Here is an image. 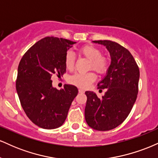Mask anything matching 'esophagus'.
<instances>
[{
  "label": "esophagus",
  "instance_id": "obj_1",
  "mask_svg": "<svg viewBox=\"0 0 158 158\" xmlns=\"http://www.w3.org/2000/svg\"><path fill=\"white\" fill-rule=\"evenodd\" d=\"M79 93H80V94L85 93V90L83 89H79Z\"/></svg>",
  "mask_w": 158,
  "mask_h": 158
}]
</instances>
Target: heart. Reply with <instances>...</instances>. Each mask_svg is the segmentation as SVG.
<instances>
[{"instance_id": "heart-1", "label": "heart", "mask_w": 158, "mask_h": 158, "mask_svg": "<svg viewBox=\"0 0 158 158\" xmlns=\"http://www.w3.org/2000/svg\"><path fill=\"white\" fill-rule=\"evenodd\" d=\"M79 52L85 58L90 60V69H93L98 73H105L109 66L108 58L102 56V51L94 45H85L79 49ZM64 64L68 70H72L75 66V56L72 52H68L64 57ZM97 79V76L93 72L86 73H77L69 78V81L72 85L81 88H87Z\"/></svg>"}]
</instances>
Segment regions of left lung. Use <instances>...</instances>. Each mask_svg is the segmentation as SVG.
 <instances>
[{
    "mask_svg": "<svg viewBox=\"0 0 158 158\" xmlns=\"http://www.w3.org/2000/svg\"><path fill=\"white\" fill-rule=\"evenodd\" d=\"M108 50L110 64L106 77L98 83V89L106 88L102 98L86 91L85 109L86 123L97 131L114 129L127 118L138 93L139 70L131 52L118 43L109 40L94 41Z\"/></svg>",
    "mask_w": 158,
    "mask_h": 158,
    "instance_id": "left-lung-1",
    "label": "left lung"
}]
</instances>
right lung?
Returning <instances> with one entry per match:
<instances>
[{
	"instance_id": "obj_1",
	"label": "right lung",
	"mask_w": 158,
	"mask_h": 158,
	"mask_svg": "<svg viewBox=\"0 0 158 158\" xmlns=\"http://www.w3.org/2000/svg\"><path fill=\"white\" fill-rule=\"evenodd\" d=\"M74 41L45 37L23 56L18 68L16 90L23 110L36 126L54 129L62 126L78 89L72 85L52 87V76L66 72L64 57Z\"/></svg>"
}]
</instances>
